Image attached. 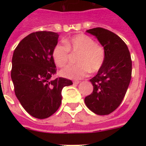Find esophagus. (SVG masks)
Returning <instances> with one entry per match:
<instances>
[{
	"label": "esophagus",
	"instance_id": "esophagus-1",
	"mask_svg": "<svg viewBox=\"0 0 146 146\" xmlns=\"http://www.w3.org/2000/svg\"><path fill=\"white\" fill-rule=\"evenodd\" d=\"M80 81H78V80H75V81H74V82H73V83H74V84H76V85H77V84H79L80 83Z\"/></svg>",
	"mask_w": 146,
	"mask_h": 146
}]
</instances>
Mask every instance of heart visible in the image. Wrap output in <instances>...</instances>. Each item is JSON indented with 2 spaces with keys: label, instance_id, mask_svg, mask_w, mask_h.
<instances>
[{
  "label": "heart",
  "instance_id": "heart-1",
  "mask_svg": "<svg viewBox=\"0 0 146 146\" xmlns=\"http://www.w3.org/2000/svg\"><path fill=\"white\" fill-rule=\"evenodd\" d=\"M65 45L57 44L52 50V58L58 67L67 64L72 54H78L79 64L69 65L60 71L64 77L80 80L86 77L90 72H96L102 67L105 60V51L88 36L77 34L65 41Z\"/></svg>",
  "mask_w": 146,
  "mask_h": 146
}]
</instances>
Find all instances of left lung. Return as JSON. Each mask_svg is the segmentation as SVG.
<instances>
[{
	"mask_svg": "<svg viewBox=\"0 0 146 146\" xmlns=\"http://www.w3.org/2000/svg\"><path fill=\"white\" fill-rule=\"evenodd\" d=\"M104 47L105 60L97 74L90 80L92 94L85 98L90 110L99 115H108L123 101L131 77V60L129 49L115 33L102 28L87 30Z\"/></svg>",
	"mask_w": 146,
	"mask_h": 146,
	"instance_id": "1",
	"label": "left lung"
}]
</instances>
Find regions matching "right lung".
I'll return each instance as SVG.
<instances>
[{"label": "right lung", "instance_id": "obj_1", "mask_svg": "<svg viewBox=\"0 0 146 146\" xmlns=\"http://www.w3.org/2000/svg\"><path fill=\"white\" fill-rule=\"evenodd\" d=\"M59 35L50 31L32 33L23 38L14 51L11 77L17 98L34 118L44 119L57 111L61 104L64 87L70 80L58 77L52 50Z\"/></svg>", "mask_w": 146, "mask_h": 146}]
</instances>
